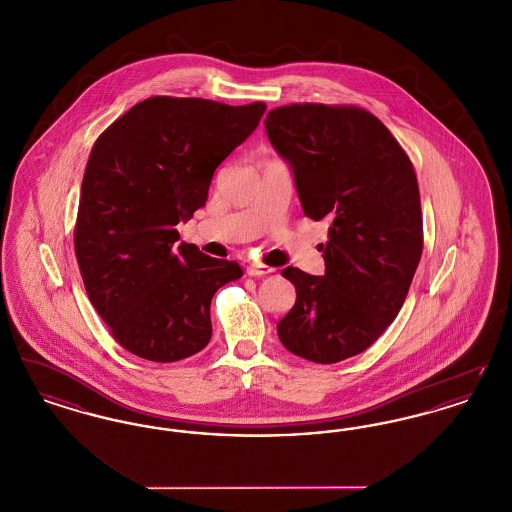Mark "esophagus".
Instances as JSON below:
<instances>
[{
  "label": "esophagus",
  "instance_id": "esophagus-1",
  "mask_svg": "<svg viewBox=\"0 0 512 512\" xmlns=\"http://www.w3.org/2000/svg\"><path fill=\"white\" fill-rule=\"evenodd\" d=\"M249 276H253V278H261V276H267L270 272H274V268L267 267V265H259V263H253V265H249L247 270H245Z\"/></svg>",
  "mask_w": 512,
  "mask_h": 512
}]
</instances>
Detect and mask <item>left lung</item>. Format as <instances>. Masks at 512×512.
I'll return each mask as SVG.
<instances>
[{
  "label": "left lung",
  "mask_w": 512,
  "mask_h": 512,
  "mask_svg": "<svg viewBox=\"0 0 512 512\" xmlns=\"http://www.w3.org/2000/svg\"><path fill=\"white\" fill-rule=\"evenodd\" d=\"M265 128L292 167L303 213L332 222L322 276L282 270L297 297L278 338L297 357L340 363L384 334L411 288L422 255L413 163L382 122L353 105L276 107Z\"/></svg>",
  "instance_id": "1"
}]
</instances>
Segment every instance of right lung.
<instances>
[{"label":"right lung","mask_w":512,"mask_h":512,"mask_svg":"<svg viewBox=\"0 0 512 512\" xmlns=\"http://www.w3.org/2000/svg\"><path fill=\"white\" fill-rule=\"evenodd\" d=\"M267 105L155 96L136 103L92 147L74 228L86 293L122 347L155 363L201 351L211 299L242 278L236 261L178 245L180 220L205 205L220 163Z\"/></svg>","instance_id":"1"}]
</instances>
